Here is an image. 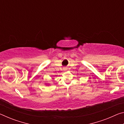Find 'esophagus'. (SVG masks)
I'll return each mask as SVG.
<instances>
[{
    "label": "esophagus",
    "mask_w": 124,
    "mask_h": 124,
    "mask_svg": "<svg viewBox=\"0 0 124 124\" xmlns=\"http://www.w3.org/2000/svg\"><path fill=\"white\" fill-rule=\"evenodd\" d=\"M64 70H66V68H64Z\"/></svg>",
    "instance_id": "esophagus-1"
}]
</instances>
